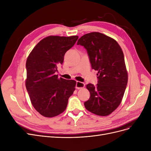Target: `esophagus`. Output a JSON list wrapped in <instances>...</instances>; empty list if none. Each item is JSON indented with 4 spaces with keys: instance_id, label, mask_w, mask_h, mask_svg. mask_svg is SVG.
<instances>
[{
    "instance_id": "1",
    "label": "esophagus",
    "mask_w": 151,
    "mask_h": 151,
    "mask_svg": "<svg viewBox=\"0 0 151 151\" xmlns=\"http://www.w3.org/2000/svg\"><path fill=\"white\" fill-rule=\"evenodd\" d=\"M85 86V84L84 83H82V82L77 81L76 85V88L77 89H79L81 88H83Z\"/></svg>"
}]
</instances>
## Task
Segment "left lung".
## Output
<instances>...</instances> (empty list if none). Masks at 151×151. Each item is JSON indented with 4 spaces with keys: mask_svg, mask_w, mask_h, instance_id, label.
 I'll return each mask as SVG.
<instances>
[{
    "mask_svg": "<svg viewBox=\"0 0 151 151\" xmlns=\"http://www.w3.org/2000/svg\"><path fill=\"white\" fill-rule=\"evenodd\" d=\"M88 52L93 69L98 71V84H88L90 98L84 106L90 112L107 116L119 106L128 82L123 53L114 39L98 32L86 34L77 41Z\"/></svg>",
    "mask_w": 151,
    "mask_h": 151,
    "instance_id": "1",
    "label": "left lung"
}]
</instances>
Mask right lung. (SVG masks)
Here are the masks:
<instances>
[{
  "instance_id": "1",
  "label": "right lung",
  "mask_w": 151,
  "mask_h": 151,
  "mask_svg": "<svg viewBox=\"0 0 151 151\" xmlns=\"http://www.w3.org/2000/svg\"><path fill=\"white\" fill-rule=\"evenodd\" d=\"M78 36H49L36 45L27 58L26 87L35 109L45 117H53L65 110L76 81L55 75L65 53Z\"/></svg>"
}]
</instances>
